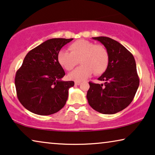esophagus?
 <instances>
[{
    "mask_svg": "<svg viewBox=\"0 0 155 155\" xmlns=\"http://www.w3.org/2000/svg\"><path fill=\"white\" fill-rule=\"evenodd\" d=\"M80 84H81V82H75V85H80Z\"/></svg>",
    "mask_w": 155,
    "mask_h": 155,
    "instance_id": "34e87169",
    "label": "esophagus"
}]
</instances>
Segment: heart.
<instances>
[{
	"instance_id": "heart-1",
	"label": "heart",
	"mask_w": 155,
	"mask_h": 155,
	"mask_svg": "<svg viewBox=\"0 0 155 155\" xmlns=\"http://www.w3.org/2000/svg\"><path fill=\"white\" fill-rule=\"evenodd\" d=\"M69 50H61L57 59L61 66L66 71H71L79 63L81 65L69 73L70 80L81 82L93 73L100 75L107 70L109 65V53L101 44H95L85 39H79L72 43Z\"/></svg>"
}]
</instances>
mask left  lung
I'll list each match as a JSON object with an SVG mask.
<instances>
[{"label":"left lung","instance_id":"obj_1","mask_svg":"<svg viewBox=\"0 0 155 155\" xmlns=\"http://www.w3.org/2000/svg\"><path fill=\"white\" fill-rule=\"evenodd\" d=\"M109 53V65L98 78L104 84L90 82L87 99L91 107L104 114L118 113L132 102L139 87L136 63L132 54L109 37H92Z\"/></svg>","mask_w":155,"mask_h":155}]
</instances>
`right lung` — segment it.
I'll list each match as a JSON object with an SVG mask.
<instances>
[{
    "mask_svg": "<svg viewBox=\"0 0 155 155\" xmlns=\"http://www.w3.org/2000/svg\"><path fill=\"white\" fill-rule=\"evenodd\" d=\"M73 39L46 40L26 55L17 71L15 84L23 107L35 114L47 116L64 107L73 81H62L65 75L57 56L61 48Z\"/></svg>",
    "mask_w": 155,
    "mask_h": 155,
    "instance_id": "1",
    "label": "right lung"
}]
</instances>
